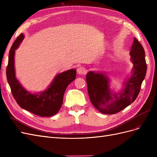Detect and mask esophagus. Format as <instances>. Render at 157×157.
I'll use <instances>...</instances> for the list:
<instances>
[{
  "label": "esophagus",
  "instance_id": "obj_1",
  "mask_svg": "<svg viewBox=\"0 0 157 157\" xmlns=\"http://www.w3.org/2000/svg\"><path fill=\"white\" fill-rule=\"evenodd\" d=\"M77 71L79 75H84L86 73V69L84 67H79Z\"/></svg>",
  "mask_w": 157,
  "mask_h": 157
}]
</instances>
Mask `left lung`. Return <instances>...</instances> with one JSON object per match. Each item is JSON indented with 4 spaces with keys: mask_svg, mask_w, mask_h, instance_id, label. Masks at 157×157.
<instances>
[{
    "mask_svg": "<svg viewBox=\"0 0 157 157\" xmlns=\"http://www.w3.org/2000/svg\"><path fill=\"white\" fill-rule=\"evenodd\" d=\"M134 64L132 74L124 83L120 93L113 94L109 88L107 76L101 73L90 71L86 77L90 101L98 110L106 115L115 114L135 101L145 78L147 64L145 51L138 40L134 38L130 52Z\"/></svg>",
    "mask_w": 157,
    "mask_h": 157,
    "instance_id": "1",
    "label": "left lung"
}]
</instances>
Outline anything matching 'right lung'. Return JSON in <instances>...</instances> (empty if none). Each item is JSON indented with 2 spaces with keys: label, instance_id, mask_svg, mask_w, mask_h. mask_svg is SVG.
<instances>
[{
  "label": "right lung",
  "instance_id": "right-lung-1",
  "mask_svg": "<svg viewBox=\"0 0 157 157\" xmlns=\"http://www.w3.org/2000/svg\"><path fill=\"white\" fill-rule=\"evenodd\" d=\"M24 35H19L13 43L8 56L6 77L11 92L17 103L21 108L40 117H51L59 111L63 103V95L68 85L76 78L77 71L70 69L56 76L49 87L39 94L28 92L16 77L14 54Z\"/></svg>",
  "mask_w": 157,
  "mask_h": 157
}]
</instances>
